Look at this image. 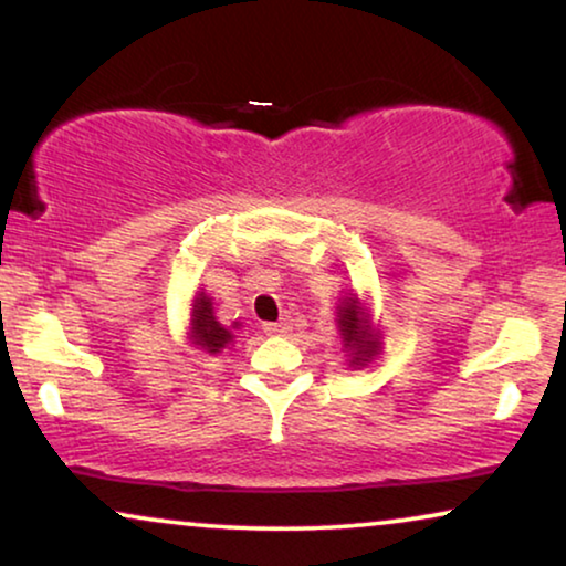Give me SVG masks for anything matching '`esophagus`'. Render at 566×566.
Listing matches in <instances>:
<instances>
[{
	"label": "esophagus",
	"mask_w": 566,
	"mask_h": 566,
	"mask_svg": "<svg viewBox=\"0 0 566 566\" xmlns=\"http://www.w3.org/2000/svg\"><path fill=\"white\" fill-rule=\"evenodd\" d=\"M265 335H289L291 332V319H281V322H265L262 324Z\"/></svg>",
	"instance_id": "esophagus-1"
}]
</instances>
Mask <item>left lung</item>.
Masks as SVG:
<instances>
[{
	"mask_svg": "<svg viewBox=\"0 0 566 566\" xmlns=\"http://www.w3.org/2000/svg\"><path fill=\"white\" fill-rule=\"evenodd\" d=\"M337 329L339 337H343V347L350 353V366H368L374 360V355L381 350L378 332L370 329L368 312L363 308L355 293L339 301Z\"/></svg>",
	"mask_w": 566,
	"mask_h": 566,
	"instance_id": "obj_1",
	"label": "left lung"
}]
</instances>
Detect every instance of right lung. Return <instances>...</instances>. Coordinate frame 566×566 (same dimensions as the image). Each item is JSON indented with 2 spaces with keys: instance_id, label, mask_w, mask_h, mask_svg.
Returning <instances> with one entry per match:
<instances>
[{
  "instance_id": "1",
  "label": "right lung",
  "mask_w": 566,
  "mask_h": 566,
  "mask_svg": "<svg viewBox=\"0 0 566 566\" xmlns=\"http://www.w3.org/2000/svg\"><path fill=\"white\" fill-rule=\"evenodd\" d=\"M239 322H234V329ZM190 339L198 350L208 355L221 353L229 343H234V335L231 329L223 327V324L216 319L211 298L206 296L203 291H198V296L192 298V312H190Z\"/></svg>"
}]
</instances>
